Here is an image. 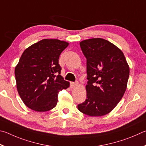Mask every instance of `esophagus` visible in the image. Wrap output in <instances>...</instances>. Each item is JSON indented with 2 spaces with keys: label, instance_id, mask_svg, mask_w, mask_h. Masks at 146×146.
Masks as SVG:
<instances>
[{
  "label": "esophagus",
  "instance_id": "34e87169",
  "mask_svg": "<svg viewBox=\"0 0 146 146\" xmlns=\"http://www.w3.org/2000/svg\"><path fill=\"white\" fill-rule=\"evenodd\" d=\"M78 82H77V81H76V82H71L70 83L71 88L75 87V86H76L78 85Z\"/></svg>",
  "mask_w": 146,
  "mask_h": 146
}]
</instances>
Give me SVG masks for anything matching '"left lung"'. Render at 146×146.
Masks as SVG:
<instances>
[{
	"mask_svg": "<svg viewBox=\"0 0 146 146\" xmlns=\"http://www.w3.org/2000/svg\"><path fill=\"white\" fill-rule=\"evenodd\" d=\"M86 58V99L79 104L83 113L99 117L110 113L126 90L129 68L123 52L108 40L92 38L80 42Z\"/></svg>",
	"mask_w": 146,
	"mask_h": 146,
	"instance_id": "left-lung-1",
	"label": "left lung"
}]
</instances>
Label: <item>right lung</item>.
Listing matches in <instances>:
<instances>
[{
	"instance_id": "obj_1",
	"label": "right lung",
	"mask_w": 146,
	"mask_h": 146,
	"mask_svg": "<svg viewBox=\"0 0 146 146\" xmlns=\"http://www.w3.org/2000/svg\"><path fill=\"white\" fill-rule=\"evenodd\" d=\"M68 43L43 39L26 48L15 69L17 88L22 101L33 110L43 112L54 108L59 92L70 83L60 75L58 63Z\"/></svg>"
}]
</instances>
